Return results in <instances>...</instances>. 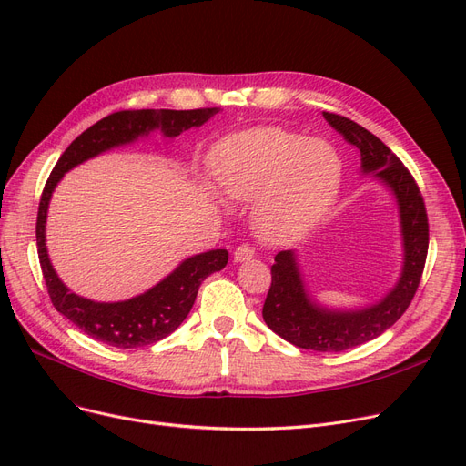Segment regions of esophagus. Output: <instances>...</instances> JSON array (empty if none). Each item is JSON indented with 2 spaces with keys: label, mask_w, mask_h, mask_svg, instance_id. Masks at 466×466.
I'll use <instances>...</instances> for the list:
<instances>
[{
  "label": "esophagus",
  "mask_w": 466,
  "mask_h": 466,
  "mask_svg": "<svg viewBox=\"0 0 466 466\" xmlns=\"http://www.w3.org/2000/svg\"><path fill=\"white\" fill-rule=\"evenodd\" d=\"M255 257V249L249 244H241L234 251V262H246Z\"/></svg>",
  "instance_id": "34e87169"
}]
</instances>
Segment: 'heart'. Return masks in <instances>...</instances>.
I'll list each match as a JSON object with an SVG mask.
<instances>
[{"label": "heart", "mask_w": 466, "mask_h": 466, "mask_svg": "<svg viewBox=\"0 0 466 466\" xmlns=\"http://www.w3.org/2000/svg\"><path fill=\"white\" fill-rule=\"evenodd\" d=\"M211 169L230 199H258V220L268 234L307 227L335 194L337 152L323 140L279 127L236 133L215 148Z\"/></svg>", "instance_id": "heart-1"}]
</instances>
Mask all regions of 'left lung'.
<instances>
[{"label":"left lung","mask_w":466,"mask_h":466,"mask_svg":"<svg viewBox=\"0 0 466 466\" xmlns=\"http://www.w3.org/2000/svg\"><path fill=\"white\" fill-rule=\"evenodd\" d=\"M328 124L358 148L361 173L373 175L396 198L403 246V265L396 286L379 302L358 310L321 307L307 291L297 255L274 257L272 283L262 307L267 326L291 345L316 352H340L382 335L408 310L422 276L429 251V217L415 178L400 157L356 121L323 112Z\"/></svg>","instance_id":"1"}]
</instances>
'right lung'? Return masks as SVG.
<instances>
[{"instance_id":"obj_1","label":"right lung","mask_w":466,"mask_h":466,"mask_svg":"<svg viewBox=\"0 0 466 466\" xmlns=\"http://www.w3.org/2000/svg\"><path fill=\"white\" fill-rule=\"evenodd\" d=\"M220 108L198 110H121L86 129L58 157L39 199L35 239L46 286L53 307L89 337L116 349H138L171 335L185 321L198 289L209 274L227 267L228 251L213 249L194 255L145 293L119 302H96L72 293L56 276L46 248V220L58 180L72 167L110 148L135 143L159 129L164 137H178L190 127L204 126Z\"/></svg>"}]
</instances>
